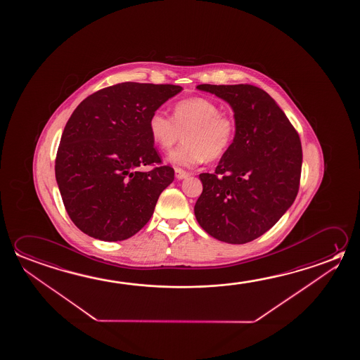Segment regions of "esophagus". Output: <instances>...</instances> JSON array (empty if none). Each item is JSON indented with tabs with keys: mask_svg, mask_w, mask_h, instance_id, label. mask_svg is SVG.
<instances>
[{
	"mask_svg": "<svg viewBox=\"0 0 360 360\" xmlns=\"http://www.w3.org/2000/svg\"><path fill=\"white\" fill-rule=\"evenodd\" d=\"M174 174H176V178L177 179H184V178H187L189 176L188 172L183 171L181 168H176V171H174Z\"/></svg>",
	"mask_w": 360,
	"mask_h": 360,
	"instance_id": "esophagus-1",
	"label": "esophagus"
}]
</instances>
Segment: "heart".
Here are the masks:
<instances>
[{
  "label": "heart",
  "mask_w": 360,
  "mask_h": 360,
  "mask_svg": "<svg viewBox=\"0 0 360 360\" xmlns=\"http://www.w3.org/2000/svg\"><path fill=\"white\" fill-rule=\"evenodd\" d=\"M236 129L235 118L206 98L178 101L172 118L155 110L148 119L152 141L165 152L184 138V144L168 155V162L177 167H195L224 157L235 141Z\"/></svg>",
  "instance_id": "1"
}]
</instances>
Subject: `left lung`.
Returning <instances> with one entry per match:
<instances>
[{"mask_svg": "<svg viewBox=\"0 0 360 360\" xmlns=\"http://www.w3.org/2000/svg\"><path fill=\"white\" fill-rule=\"evenodd\" d=\"M230 104L236 136L213 173H200L195 214L208 235L241 245L264 235L294 203L300 184V138L276 101L248 85L200 84Z\"/></svg>", "mask_w": 360, "mask_h": 360, "instance_id": "obj_1", "label": "left lung"}]
</instances>
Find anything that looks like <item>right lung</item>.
<instances>
[{"label": "right lung", "mask_w": 360, "mask_h": 360, "mask_svg": "<svg viewBox=\"0 0 360 360\" xmlns=\"http://www.w3.org/2000/svg\"><path fill=\"white\" fill-rule=\"evenodd\" d=\"M182 91L171 84H117L84 99L68 120L55 160L66 212L77 229L103 241L142 230L160 195L174 179L160 165L148 119Z\"/></svg>", "instance_id": "right-lung-1"}]
</instances>
